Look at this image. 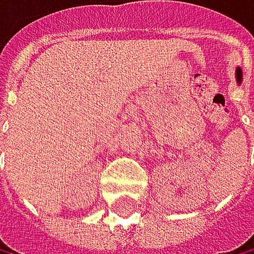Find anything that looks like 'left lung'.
Here are the masks:
<instances>
[{"mask_svg": "<svg viewBox=\"0 0 254 254\" xmlns=\"http://www.w3.org/2000/svg\"><path fill=\"white\" fill-rule=\"evenodd\" d=\"M236 79H237V84H240L242 82V79H244V77H242V69L237 66V69H236Z\"/></svg>", "mask_w": 254, "mask_h": 254, "instance_id": "obj_1", "label": "left lung"}]
</instances>
